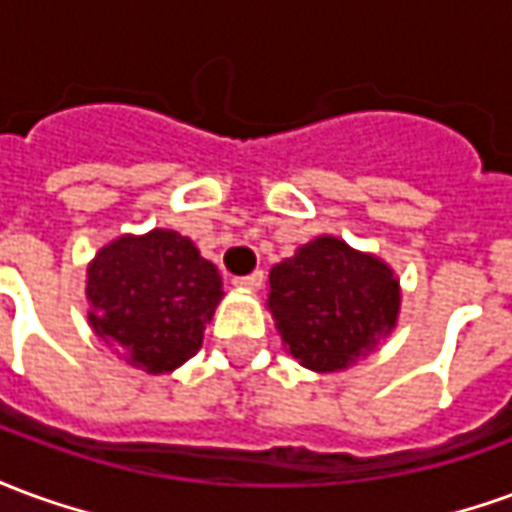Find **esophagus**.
<instances>
[{
	"mask_svg": "<svg viewBox=\"0 0 512 512\" xmlns=\"http://www.w3.org/2000/svg\"><path fill=\"white\" fill-rule=\"evenodd\" d=\"M233 285H235V288H244V290H257L260 285H263V271L246 274V277H235Z\"/></svg>",
	"mask_w": 512,
	"mask_h": 512,
	"instance_id": "1",
	"label": "esophagus"
}]
</instances>
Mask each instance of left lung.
<instances>
[{
  "label": "left lung",
  "mask_w": 512,
  "mask_h": 512,
  "mask_svg": "<svg viewBox=\"0 0 512 512\" xmlns=\"http://www.w3.org/2000/svg\"><path fill=\"white\" fill-rule=\"evenodd\" d=\"M268 310L301 367L337 373L395 329L400 282L381 257L318 235L271 268Z\"/></svg>",
  "instance_id": "8db88e82"
}]
</instances>
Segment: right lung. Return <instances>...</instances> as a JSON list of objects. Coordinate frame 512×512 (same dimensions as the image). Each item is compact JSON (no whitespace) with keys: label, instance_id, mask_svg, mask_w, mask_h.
Wrapping results in <instances>:
<instances>
[{"label":"right lung","instance_id":"obj_1","mask_svg":"<svg viewBox=\"0 0 512 512\" xmlns=\"http://www.w3.org/2000/svg\"><path fill=\"white\" fill-rule=\"evenodd\" d=\"M222 277L186 235H120L87 266L90 326L115 354L150 376L200 351L222 301Z\"/></svg>","mask_w":512,"mask_h":512}]
</instances>
